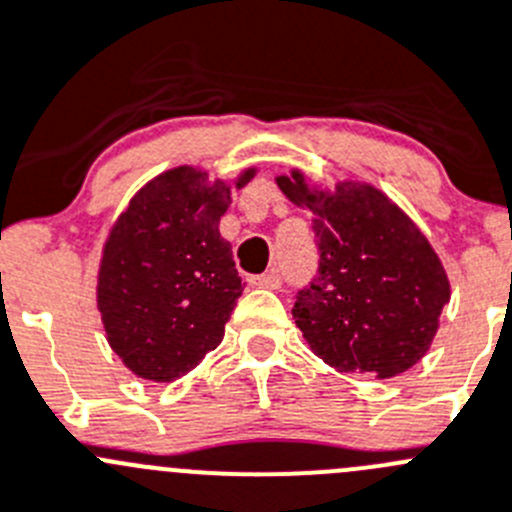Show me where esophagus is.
<instances>
[{"instance_id":"1","label":"esophagus","mask_w":512,"mask_h":512,"mask_svg":"<svg viewBox=\"0 0 512 512\" xmlns=\"http://www.w3.org/2000/svg\"><path fill=\"white\" fill-rule=\"evenodd\" d=\"M252 285L257 287H267V290H277V287L282 285L280 275L277 272H265V275H257V277H250Z\"/></svg>"}]
</instances>
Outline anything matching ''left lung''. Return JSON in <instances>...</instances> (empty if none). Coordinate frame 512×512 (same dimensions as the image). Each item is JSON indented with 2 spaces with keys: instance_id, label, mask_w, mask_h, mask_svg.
<instances>
[{
  "instance_id": "left-lung-1",
  "label": "left lung",
  "mask_w": 512,
  "mask_h": 512,
  "mask_svg": "<svg viewBox=\"0 0 512 512\" xmlns=\"http://www.w3.org/2000/svg\"><path fill=\"white\" fill-rule=\"evenodd\" d=\"M275 182L310 212L320 247V272L292 307L310 350L335 370L380 380L423 360L450 280L408 212L370 182L325 187L302 170Z\"/></svg>"
}]
</instances>
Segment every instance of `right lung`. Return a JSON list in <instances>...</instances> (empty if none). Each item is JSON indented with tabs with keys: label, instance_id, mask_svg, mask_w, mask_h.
<instances>
[{
	"label": "right lung",
	"instance_id": "right-lung-1",
	"mask_svg": "<svg viewBox=\"0 0 512 512\" xmlns=\"http://www.w3.org/2000/svg\"><path fill=\"white\" fill-rule=\"evenodd\" d=\"M255 175L245 167L232 180H210L200 167H172L142 185L109 227L97 310L109 347L142 380L187 375L225 337L242 280L220 217L232 190Z\"/></svg>",
	"mask_w": 512,
	"mask_h": 512
}]
</instances>
